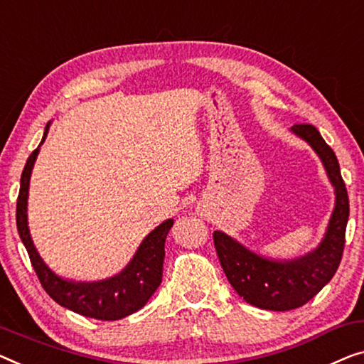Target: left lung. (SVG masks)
<instances>
[{"label": "left lung", "mask_w": 364, "mask_h": 364, "mask_svg": "<svg viewBox=\"0 0 364 364\" xmlns=\"http://www.w3.org/2000/svg\"><path fill=\"white\" fill-rule=\"evenodd\" d=\"M292 132L307 140L317 151L337 193L327 235L317 250L294 262H271L248 252L219 230L213 234L217 257L237 294L255 307L276 312L302 307L333 278L343 257L346 222L350 215L348 193L341 178L337 155L312 124H294Z\"/></svg>", "instance_id": "left-lung-1"}]
</instances>
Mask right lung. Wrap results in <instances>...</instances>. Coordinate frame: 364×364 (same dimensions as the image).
Instances as JSON below:
<instances>
[{"label":"right lung","mask_w":364,"mask_h":364,"mask_svg":"<svg viewBox=\"0 0 364 364\" xmlns=\"http://www.w3.org/2000/svg\"><path fill=\"white\" fill-rule=\"evenodd\" d=\"M48 126L46 127L42 142L46 140ZM39 154L37 147L29 159L21 175V188L18 204H16V224L21 240H23L27 253H29L32 268L48 296L62 307L80 314V316L96 318V321H119L142 309L164 276L165 258V238L170 232L173 220H166L150 232L147 238L139 247L132 262L121 274L100 283H72L53 274L37 253L34 243L31 240L27 229V193H29V178L32 166Z\"/></svg>","instance_id":"add662e5"}]
</instances>
